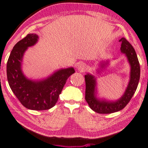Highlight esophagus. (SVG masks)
I'll return each mask as SVG.
<instances>
[{"label": "esophagus", "instance_id": "esophagus-1", "mask_svg": "<svg viewBox=\"0 0 148 148\" xmlns=\"http://www.w3.org/2000/svg\"><path fill=\"white\" fill-rule=\"evenodd\" d=\"M77 69H78V70L80 71L81 72H85L87 70L88 67H87V66H86V65L85 64H84V63H81V64L78 66Z\"/></svg>", "mask_w": 148, "mask_h": 148}]
</instances>
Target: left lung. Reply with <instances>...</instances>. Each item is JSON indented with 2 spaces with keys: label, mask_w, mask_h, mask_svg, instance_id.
Returning <instances> with one entry per match:
<instances>
[{
  "label": "left lung",
  "mask_w": 148,
  "mask_h": 148,
  "mask_svg": "<svg viewBox=\"0 0 148 148\" xmlns=\"http://www.w3.org/2000/svg\"><path fill=\"white\" fill-rule=\"evenodd\" d=\"M119 42L122 43L121 51L125 53L131 66L130 82L123 97L115 102L98 100L95 97V79L92 75L90 74L85 75L84 76L86 82V101L92 110L97 113L106 114L121 110L129 103L138 86L140 78V66L136 51L132 45L125 38H122Z\"/></svg>",
  "instance_id": "obj_1"
}]
</instances>
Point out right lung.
Returning a JSON list of instances; mask_svg holds the SVG:
<instances>
[{
	"instance_id": "right-lung-1",
	"label": "right lung",
	"mask_w": 148,
	"mask_h": 148,
	"mask_svg": "<svg viewBox=\"0 0 148 148\" xmlns=\"http://www.w3.org/2000/svg\"><path fill=\"white\" fill-rule=\"evenodd\" d=\"M38 38L36 34H27L15 45L7 63V76L11 90L25 107L45 110L56 104L67 79L75 71L73 68L61 69L40 82L27 79L21 69L22 58L27 48L34 45Z\"/></svg>"
}]
</instances>
